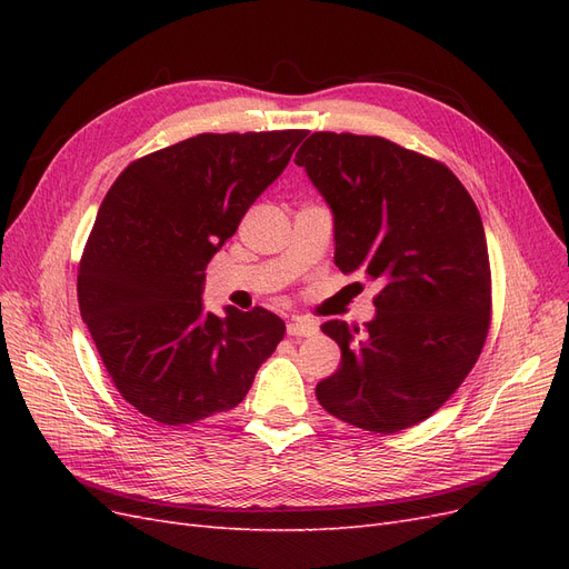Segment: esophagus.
<instances>
[{
  "label": "esophagus",
  "instance_id": "obj_1",
  "mask_svg": "<svg viewBox=\"0 0 569 569\" xmlns=\"http://www.w3.org/2000/svg\"><path fill=\"white\" fill-rule=\"evenodd\" d=\"M287 335L289 337H313V335H318V325L313 320L295 318L287 325Z\"/></svg>",
  "mask_w": 569,
  "mask_h": 569
}]
</instances>
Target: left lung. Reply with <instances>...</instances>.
<instances>
[{
  "mask_svg": "<svg viewBox=\"0 0 569 569\" xmlns=\"http://www.w3.org/2000/svg\"><path fill=\"white\" fill-rule=\"evenodd\" d=\"M335 213V263L380 282L366 330L322 325L341 366L316 396L330 416L393 435L439 410L491 325L485 226L441 161L375 134L313 132L297 151Z\"/></svg>",
  "mask_w": 569,
  "mask_h": 569,
  "instance_id": "1",
  "label": "left lung"
}]
</instances>
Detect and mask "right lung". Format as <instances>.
I'll return each instance as SVG.
<instances>
[{
    "instance_id": "right-lung-1",
    "label": "right lung",
    "mask_w": 569,
    "mask_h": 569,
    "mask_svg": "<svg viewBox=\"0 0 569 569\" xmlns=\"http://www.w3.org/2000/svg\"><path fill=\"white\" fill-rule=\"evenodd\" d=\"M306 130L203 132L132 161L99 206L78 268L80 316L123 399L163 425L244 401L284 322L203 311L206 266L278 180Z\"/></svg>"
}]
</instances>
